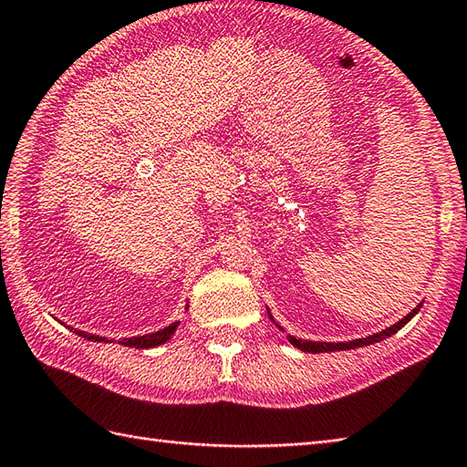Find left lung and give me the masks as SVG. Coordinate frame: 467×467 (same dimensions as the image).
Here are the masks:
<instances>
[{
	"label": "left lung",
	"mask_w": 467,
	"mask_h": 467,
	"mask_svg": "<svg viewBox=\"0 0 467 467\" xmlns=\"http://www.w3.org/2000/svg\"><path fill=\"white\" fill-rule=\"evenodd\" d=\"M420 309H421V303L415 306V309L410 315H405L400 323L387 327V329L375 333L371 337H365V339H355V341H349V343H321V341H301V339H295V337H289V341L296 347V349L306 351V353H329V351L355 349V347H363V345H371V343H377V341H383V339H387V337H391L393 333H398L403 325H408L413 319V317L418 315Z\"/></svg>",
	"instance_id": "obj_1"
}]
</instances>
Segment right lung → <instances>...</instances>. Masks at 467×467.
I'll return each mask as SVG.
<instances>
[{
	"mask_svg": "<svg viewBox=\"0 0 467 467\" xmlns=\"http://www.w3.org/2000/svg\"><path fill=\"white\" fill-rule=\"evenodd\" d=\"M176 327H178V323H172V325H168L166 329H162V331H156V333H150V335H140V337H130V339H122V341H118V343L124 345V347H136V349H150V347H158V345H162V343H166L168 339H171V337L176 331ZM72 331L76 335L86 337L88 341H106L104 337L90 335V333H86V331H78V329H72Z\"/></svg>",
	"mask_w": 467,
	"mask_h": 467,
	"instance_id": "obj_1",
	"label": "right lung"
}]
</instances>
